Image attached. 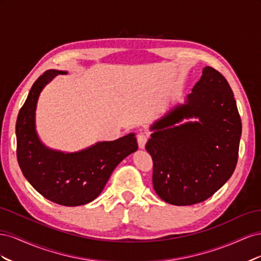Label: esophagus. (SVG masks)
<instances>
[{
	"label": "esophagus",
	"instance_id": "obj_1",
	"mask_svg": "<svg viewBox=\"0 0 261 261\" xmlns=\"http://www.w3.org/2000/svg\"><path fill=\"white\" fill-rule=\"evenodd\" d=\"M148 140V135L146 133H140L138 134L137 136V143H138V146L140 149H144L145 146H146V143Z\"/></svg>",
	"mask_w": 261,
	"mask_h": 261
}]
</instances>
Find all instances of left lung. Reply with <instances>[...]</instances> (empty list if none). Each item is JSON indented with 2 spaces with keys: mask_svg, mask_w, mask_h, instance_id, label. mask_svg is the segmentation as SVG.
Instances as JSON below:
<instances>
[{
  "mask_svg": "<svg viewBox=\"0 0 261 261\" xmlns=\"http://www.w3.org/2000/svg\"><path fill=\"white\" fill-rule=\"evenodd\" d=\"M184 119L189 122L181 123ZM150 130L146 150L153 161V188L165 202H201L232 176L242 122L230 85L215 68L203 67L184 103L172 108Z\"/></svg>",
  "mask_w": 261,
  "mask_h": 261,
  "instance_id": "1",
  "label": "left lung"
}]
</instances>
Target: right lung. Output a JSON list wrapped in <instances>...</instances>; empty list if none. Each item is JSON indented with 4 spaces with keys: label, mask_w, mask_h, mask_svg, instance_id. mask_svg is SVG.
<instances>
[{
    "label": "right lung",
    "mask_w": 261,
    "mask_h": 261,
    "mask_svg": "<svg viewBox=\"0 0 261 261\" xmlns=\"http://www.w3.org/2000/svg\"><path fill=\"white\" fill-rule=\"evenodd\" d=\"M65 70L49 69L31 87L16 122L17 160L23 176L44 198L66 207L86 204L97 197L113 170L138 149L135 134L99 141L76 152L46 147L36 130V109L42 89Z\"/></svg>",
    "instance_id": "right-lung-1"
}]
</instances>
